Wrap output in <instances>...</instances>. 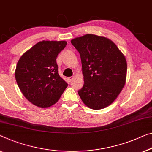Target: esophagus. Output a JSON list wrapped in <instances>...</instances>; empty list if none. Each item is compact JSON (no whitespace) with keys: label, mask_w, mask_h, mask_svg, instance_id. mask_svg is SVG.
I'll list each match as a JSON object with an SVG mask.
<instances>
[{"label":"esophagus","mask_w":152,"mask_h":152,"mask_svg":"<svg viewBox=\"0 0 152 152\" xmlns=\"http://www.w3.org/2000/svg\"><path fill=\"white\" fill-rule=\"evenodd\" d=\"M74 78V76H70V77H69V78H67V80H68V82H69V83H70L72 80H73Z\"/></svg>","instance_id":"34e87169"}]
</instances>
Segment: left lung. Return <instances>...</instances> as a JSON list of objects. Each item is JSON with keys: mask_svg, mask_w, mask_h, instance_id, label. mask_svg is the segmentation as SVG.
<instances>
[{"mask_svg": "<svg viewBox=\"0 0 152 152\" xmlns=\"http://www.w3.org/2000/svg\"><path fill=\"white\" fill-rule=\"evenodd\" d=\"M71 43L82 63L84 85L78 91L79 96L91 109L107 107L125 85V56L114 42L102 36L87 34L72 39Z\"/></svg>", "mask_w": 152, "mask_h": 152, "instance_id": "obj_1", "label": "left lung"}]
</instances>
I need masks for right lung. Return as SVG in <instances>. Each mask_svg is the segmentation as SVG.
Masks as SVG:
<instances>
[{
	"mask_svg": "<svg viewBox=\"0 0 152 152\" xmlns=\"http://www.w3.org/2000/svg\"><path fill=\"white\" fill-rule=\"evenodd\" d=\"M65 41H42L22 54L15 77L24 97L39 108L56 103L67 87L58 74L56 57L66 46Z\"/></svg>",
	"mask_w": 152,
	"mask_h": 152,
	"instance_id": "right-lung-1",
	"label": "right lung"
}]
</instances>
